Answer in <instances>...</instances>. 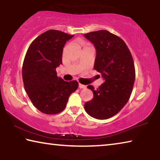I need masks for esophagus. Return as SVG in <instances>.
<instances>
[{
  "label": "esophagus",
  "mask_w": 160,
  "mask_h": 160,
  "mask_svg": "<svg viewBox=\"0 0 160 160\" xmlns=\"http://www.w3.org/2000/svg\"><path fill=\"white\" fill-rule=\"evenodd\" d=\"M79 88H80V89H85V88H86V86L84 85H82V84L79 83Z\"/></svg>",
  "instance_id": "esophagus-1"
}]
</instances>
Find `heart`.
Wrapping results in <instances>:
<instances>
[{
    "label": "heart",
    "instance_id": "b5f03b06",
    "mask_svg": "<svg viewBox=\"0 0 160 160\" xmlns=\"http://www.w3.org/2000/svg\"><path fill=\"white\" fill-rule=\"evenodd\" d=\"M82 45H85H85H86V46L88 45V44H85V43H82Z\"/></svg>",
    "mask_w": 160,
    "mask_h": 160
}]
</instances>
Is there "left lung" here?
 <instances>
[{"label":"left lung","instance_id":"1","mask_svg":"<svg viewBox=\"0 0 160 160\" xmlns=\"http://www.w3.org/2000/svg\"><path fill=\"white\" fill-rule=\"evenodd\" d=\"M84 36L96 48L94 69L105 80L97 89L88 86L94 95L85 102V109L94 118H109L122 109L131 97L135 78L133 59L123 40L109 31L92 32Z\"/></svg>","mask_w":160,"mask_h":160}]
</instances>
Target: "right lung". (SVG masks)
<instances>
[{
    "mask_svg": "<svg viewBox=\"0 0 160 160\" xmlns=\"http://www.w3.org/2000/svg\"><path fill=\"white\" fill-rule=\"evenodd\" d=\"M51 29L31 43L22 65L25 90L34 106L46 114H56L66 108L70 94L77 90L76 80L66 82L57 76L64 45L73 37Z\"/></svg>",
    "mask_w": 160,
    "mask_h": 160,
    "instance_id": "right-lung-1",
    "label": "right lung"
}]
</instances>
